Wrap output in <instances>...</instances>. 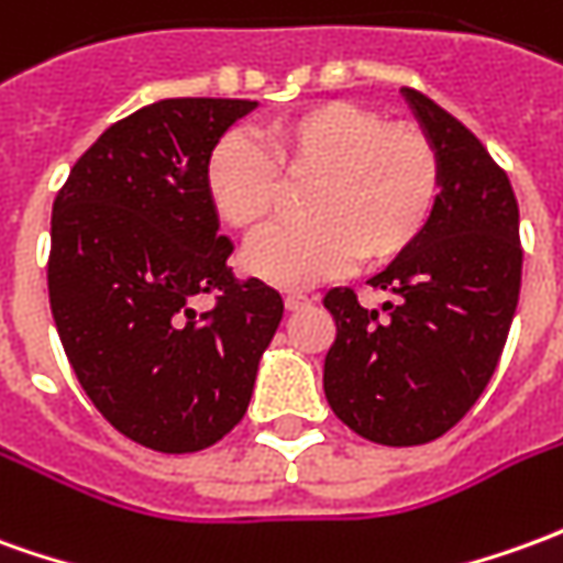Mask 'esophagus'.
<instances>
[{
    "mask_svg": "<svg viewBox=\"0 0 563 563\" xmlns=\"http://www.w3.org/2000/svg\"><path fill=\"white\" fill-rule=\"evenodd\" d=\"M283 305H286V310H301V308H308L310 298H308V295L289 292V295H286V298H283Z\"/></svg>",
    "mask_w": 563,
    "mask_h": 563,
    "instance_id": "34e87169",
    "label": "esophagus"
}]
</instances>
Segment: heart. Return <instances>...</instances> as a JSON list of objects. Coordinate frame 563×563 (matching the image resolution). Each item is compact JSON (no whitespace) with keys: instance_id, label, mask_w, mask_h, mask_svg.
<instances>
[{"instance_id":"1","label":"heart","mask_w":563,"mask_h":563,"mask_svg":"<svg viewBox=\"0 0 563 563\" xmlns=\"http://www.w3.org/2000/svg\"><path fill=\"white\" fill-rule=\"evenodd\" d=\"M305 188V225L271 228L243 250V271L280 289H305L356 258L387 265L430 225L442 161L430 136L347 100H325L271 121L258 143L243 131L213 145L203 188L234 231L268 222L283 183Z\"/></svg>"}]
</instances>
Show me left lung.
<instances>
[{
    "instance_id": "obj_1",
    "label": "left lung",
    "mask_w": 563,
    "mask_h": 563,
    "mask_svg": "<svg viewBox=\"0 0 563 563\" xmlns=\"http://www.w3.org/2000/svg\"><path fill=\"white\" fill-rule=\"evenodd\" d=\"M408 109L442 161V191L411 250L372 277L390 292L380 310L353 289H329L335 317L322 390L338 418L368 442H432L482 396L512 325L521 289L518 200L509 176L457 118L418 90Z\"/></svg>"
}]
</instances>
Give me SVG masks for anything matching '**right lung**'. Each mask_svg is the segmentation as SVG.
Returning <instances> with one entry per match:
<instances>
[{
	"mask_svg": "<svg viewBox=\"0 0 563 563\" xmlns=\"http://www.w3.org/2000/svg\"><path fill=\"white\" fill-rule=\"evenodd\" d=\"M255 100L143 106L76 161L51 213L48 295L63 350L118 432L188 454L246 415L283 298L228 268L203 167ZM213 294V311L190 301Z\"/></svg>",
	"mask_w": 563,
	"mask_h": 563,
	"instance_id": "obj_1",
	"label": "right lung"
}]
</instances>
